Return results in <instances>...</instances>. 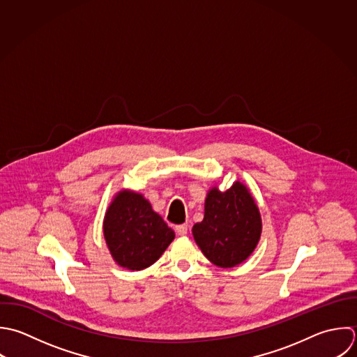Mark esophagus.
I'll use <instances>...</instances> for the list:
<instances>
[{
    "mask_svg": "<svg viewBox=\"0 0 357 357\" xmlns=\"http://www.w3.org/2000/svg\"><path fill=\"white\" fill-rule=\"evenodd\" d=\"M175 231L178 235L181 236H185L188 234V224H182V225H176L175 227Z\"/></svg>",
    "mask_w": 357,
    "mask_h": 357,
    "instance_id": "1",
    "label": "esophagus"
}]
</instances>
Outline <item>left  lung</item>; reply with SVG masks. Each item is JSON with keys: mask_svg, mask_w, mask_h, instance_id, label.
<instances>
[{"mask_svg": "<svg viewBox=\"0 0 357 357\" xmlns=\"http://www.w3.org/2000/svg\"><path fill=\"white\" fill-rule=\"evenodd\" d=\"M192 232L203 255L215 266L231 268L245 261L261 235L260 213L248 188L235 182L227 192L211 189L204 218Z\"/></svg>", "mask_w": 357, "mask_h": 357, "instance_id": "left-lung-1", "label": "left lung"}]
</instances>
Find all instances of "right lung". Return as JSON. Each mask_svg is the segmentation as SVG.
Returning <instances> with one entry per match:
<instances>
[{
  "mask_svg": "<svg viewBox=\"0 0 357 357\" xmlns=\"http://www.w3.org/2000/svg\"><path fill=\"white\" fill-rule=\"evenodd\" d=\"M104 238L121 267L139 271L161 257L175 234L142 195L123 190L107 210Z\"/></svg>",
  "mask_w": 357,
  "mask_h": 357,
  "instance_id": "obj_1",
  "label": "right lung"
}]
</instances>
